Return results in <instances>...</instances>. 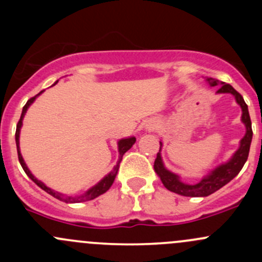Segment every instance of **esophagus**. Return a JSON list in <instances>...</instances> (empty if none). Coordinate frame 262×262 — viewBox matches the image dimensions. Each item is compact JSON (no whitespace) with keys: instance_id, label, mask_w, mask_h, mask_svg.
Here are the masks:
<instances>
[{"instance_id":"esophagus-1","label":"esophagus","mask_w":262,"mask_h":262,"mask_svg":"<svg viewBox=\"0 0 262 262\" xmlns=\"http://www.w3.org/2000/svg\"><path fill=\"white\" fill-rule=\"evenodd\" d=\"M153 128V124H149V125H147V129L148 130H150V129Z\"/></svg>"}]
</instances>
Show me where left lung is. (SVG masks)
Returning a JSON list of instances; mask_svg holds the SVG:
<instances>
[{
  "instance_id": "obj_1",
  "label": "left lung",
  "mask_w": 262,
  "mask_h": 262,
  "mask_svg": "<svg viewBox=\"0 0 262 262\" xmlns=\"http://www.w3.org/2000/svg\"><path fill=\"white\" fill-rule=\"evenodd\" d=\"M210 86H216V94H232L236 97L237 104L241 106L242 109V123L246 126V134L244 138L239 142V148L234 152L231 160L228 162L223 163V165L218 166L214 168L209 175L202 179L198 184L189 185L185 184L180 180L176 173L171 172L167 168L163 166L162 158H161V153H157V158L155 161V171L158 176H160L161 181L165 185V187L170 191L176 192L179 195H184V196H191V198H199V196H208V195L213 194L216 190L223 187L224 185L228 184L232 179L236 178L242 170L244 165L248 158V152H250L251 141H252V126H251V119L248 114V107L246 105L244 97L239 92H237L231 84L226 83V82H219L214 78H207ZM160 146L162 147V143L160 142ZM160 147V150H161Z\"/></svg>"
}]
</instances>
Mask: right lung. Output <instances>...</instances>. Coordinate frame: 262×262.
Listing matches in <instances>:
<instances>
[{
    "label": "right lung",
    "mask_w": 262,
    "mask_h": 262,
    "mask_svg": "<svg viewBox=\"0 0 262 262\" xmlns=\"http://www.w3.org/2000/svg\"><path fill=\"white\" fill-rule=\"evenodd\" d=\"M55 83H57V82H55ZM41 92H43V91H41ZM41 92H39V94L36 95V96L31 97L30 100H28V102H26V104H25V106L23 107V113H21L20 120H18V123H17V125H16V133H15V139H16L17 156H18V161H20L21 167L24 168V171H25L26 175H28L29 178L31 179V180L35 182V184L38 185V186L40 187V189H43L44 191H47V192H48V194L52 195V196H54L55 199L62 200V202H64V203L89 202V200H92V199H95V198L100 196V195H101V194H104V192H106L107 190L110 189V186H112V185H113V182H114V180H115L116 173H118L119 163H120L121 158H123V156H124V153H125L128 149H130L132 146H133V144L136 143V138H134V137H130V138L120 139V141L118 142V148H119V162H118V165H116L115 167H114V170H113L112 172L109 173V175L105 176V178L102 179V180L100 181L99 184H96V185H95V186H92L91 189L87 190V191L84 192V194L80 195V196H66V195L59 194V192L54 191V190H52V189H50V187L47 186L46 184H43V182H41V181H39L38 179H36L35 176H34L33 173L30 172V170H29V168H28V166H26V163L24 162L23 156H21V153H20V147H18V137H20V129H21V125H23V118H24V115H25V113H26V110H28V107L30 106L31 104H33L34 100H35L36 97H38L39 95L41 94Z\"/></svg>",
    "instance_id": "add662e5"
}]
</instances>
